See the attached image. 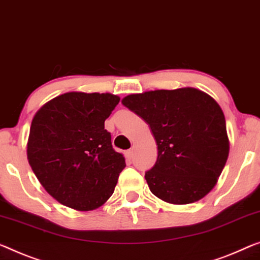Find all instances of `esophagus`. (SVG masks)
Wrapping results in <instances>:
<instances>
[{
    "label": "esophagus",
    "instance_id": "34e87169",
    "mask_svg": "<svg viewBox=\"0 0 260 260\" xmlns=\"http://www.w3.org/2000/svg\"><path fill=\"white\" fill-rule=\"evenodd\" d=\"M133 154H134V151L133 150H127L125 152V157L127 160H131V158H133Z\"/></svg>",
    "mask_w": 260,
    "mask_h": 260
}]
</instances>
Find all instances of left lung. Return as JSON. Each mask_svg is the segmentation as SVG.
Masks as SVG:
<instances>
[{
  "instance_id": "obj_1",
  "label": "left lung",
  "mask_w": 260,
  "mask_h": 260,
  "mask_svg": "<svg viewBox=\"0 0 260 260\" xmlns=\"http://www.w3.org/2000/svg\"><path fill=\"white\" fill-rule=\"evenodd\" d=\"M150 125L158 145L150 190L162 201L187 205L216 185L229 155L224 114L215 100L195 88L152 90L122 100Z\"/></svg>"
}]
</instances>
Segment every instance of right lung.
Segmentation results:
<instances>
[{
    "mask_svg": "<svg viewBox=\"0 0 260 260\" xmlns=\"http://www.w3.org/2000/svg\"><path fill=\"white\" fill-rule=\"evenodd\" d=\"M119 98L71 91L45 103L32 119L27 160L52 198L80 211L101 207L125 167L105 121Z\"/></svg>",
    "mask_w": 260,
    "mask_h": 260,
    "instance_id": "obj_1",
    "label": "right lung"
}]
</instances>
